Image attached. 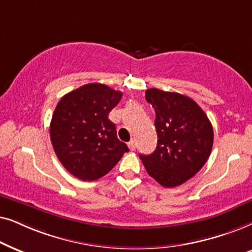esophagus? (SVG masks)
Wrapping results in <instances>:
<instances>
[{
	"label": "esophagus",
	"instance_id": "esophagus-1",
	"mask_svg": "<svg viewBox=\"0 0 252 252\" xmlns=\"http://www.w3.org/2000/svg\"><path fill=\"white\" fill-rule=\"evenodd\" d=\"M128 146H129V149H130V151H133L136 149V144H135V140H130V142L128 143Z\"/></svg>",
	"mask_w": 252,
	"mask_h": 252
}]
</instances>
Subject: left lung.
Masks as SVG:
<instances>
[{
    "label": "left lung",
    "mask_w": 252,
    "mask_h": 252,
    "mask_svg": "<svg viewBox=\"0 0 252 252\" xmlns=\"http://www.w3.org/2000/svg\"><path fill=\"white\" fill-rule=\"evenodd\" d=\"M146 101L156 110L158 144L139 154L147 174L166 188L181 186L202 169L213 145V128L204 110L189 96L149 89Z\"/></svg>",
    "instance_id": "8db88e82"
}]
</instances>
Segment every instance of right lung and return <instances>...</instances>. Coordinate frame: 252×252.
Listing matches in <instances>:
<instances>
[{"mask_svg": "<svg viewBox=\"0 0 252 252\" xmlns=\"http://www.w3.org/2000/svg\"><path fill=\"white\" fill-rule=\"evenodd\" d=\"M122 92L100 83L86 84L62 96L50 122V140L63 167L77 179L105 176L129 149L108 119Z\"/></svg>", "mask_w": 252, "mask_h": 252, "instance_id": "1", "label": "right lung"}]
</instances>
